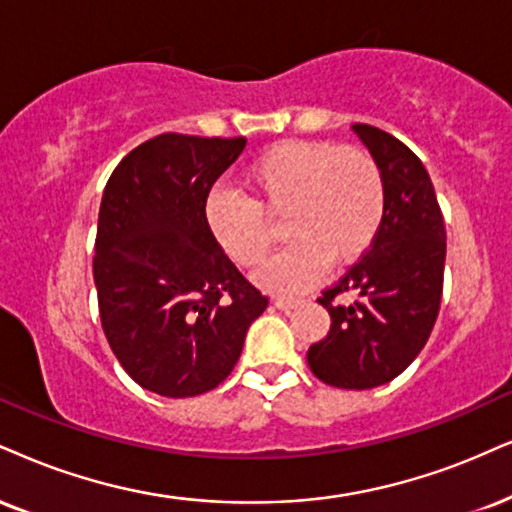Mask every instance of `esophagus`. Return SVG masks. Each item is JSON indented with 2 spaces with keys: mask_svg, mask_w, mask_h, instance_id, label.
<instances>
[{
  "mask_svg": "<svg viewBox=\"0 0 512 512\" xmlns=\"http://www.w3.org/2000/svg\"><path fill=\"white\" fill-rule=\"evenodd\" d=\"M299 304V299H294V296H277L275 299V306L282 308V311H289V308H294Z\"/></svg>",
  "mask_w": 512,
  "mask_h": 512,
  "instance_id": "obj_1",
  "label": "esophagus"
}]
</instances>
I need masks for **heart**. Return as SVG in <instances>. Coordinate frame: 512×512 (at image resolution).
Returning <instances> with one entry per match:
<instances>
[{
    "label": "heart",
    "mask_w": 512,
    "mask_h": 512,
    "mask_svg": "<svg viewBox=\"0 0 512 512\" xmlns=\"http://www.w3.org/2000/svg\"><path fill=\"white\" fill-rule=\"evenodd\" d=\"M254 199L216 189L206 199L213 239L237 266L254 268L273 246V225L282 220L292 239L258 273L273 292H301L325 275L327 263L346 268L375 244L387 213V182L375 156L358 147L289 140L263 151L244 170Z\"/></svg>",
    "instance_id": "heart-1"
}]
</instances>
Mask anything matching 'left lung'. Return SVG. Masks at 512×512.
Returning a JSON list of instances; mask_svg holds the SVG:
<instances>
[{
  "label": "left lung",
  "instance_id": "8db88e82",
  "mask_svg": "<svg viewBox=\"0 0 512 512\" xmlns=\"http://www.w3.org/2000/svg\"><path fill=\"white\" fill-rule=\"evenodd\" d=\"M353 132L380 163L387 213L368 254L318 299L332 325L306 358L330 387L372 389L401 375L430 339L444 289L446 227L418 156L372 125L356 123ZM346 291L359 299L351 307L334 305Z\"/></svg>",
  "mask_w": 512,
  "mask_h": 512
}]
</instances>
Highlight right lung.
<instances>
[{
	"instance_id": "right-lung-1",
	"label": "right lung",
	"mask_w": 512,
	"mask_h": 512,
	"mask_svg": "<svg viewBox=\"0 0 512 512\" xmlns=\"http://www.w3.org/2000/svg\"><path fill=\"white\" fill-rule=\"evenodd\" d=\"M244 137H154L104 187L94 242L99 318L118 363L170 399L216 389L242 353L263 296L213 239L206 199Z\"/></svg>"
}]
</instances>
